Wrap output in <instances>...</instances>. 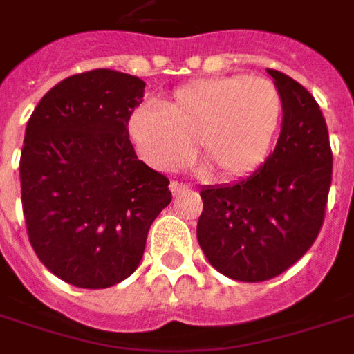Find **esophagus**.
<instances>
[{
    "label": "esophagus",
    "instance_id": "34e87169",
    "mask_svg": "<svg viewBox=\"0 0 354 354\" xmlns=\"http://www.w3.org/2000/svg\"><path fill=\"white\" fill-rule=\"evenodd\" d=\"M169 187H171L172 194H180V193H185V191H189V185H185V183H180V182H174V180H172Z\"/></svg>",
    "mask_w": 354,
    "mask_h": 354
}]
</instances>
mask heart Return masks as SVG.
Instances as JSON below:
<instances>
[{
  "label": "heart",
  "instance_id": "obj_1",
  "mask_svg": "<svg viewBox=\"0 0 354 354\" xmlns=\"http://www.w3.org/2000/svg\"><path fill=\"white\" fill-rule=\"evenodd\" d=\"M279 91L244 75L198 79L180 86L161 108L143 104L128 119L139 156L158 171H174L196 152L222 180L253 172L279 128Z\"/></svg>",
  "mask_w": 354,
  "mask_h": 354
}]
</instances>
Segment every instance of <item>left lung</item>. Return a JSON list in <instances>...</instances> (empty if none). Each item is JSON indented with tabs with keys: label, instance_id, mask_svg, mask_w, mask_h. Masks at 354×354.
Returning <instances> with one entry per match:
<instances>
[{
	"label": "left lung",
	"instance_id": "obj_1",
	"mask_svg": "<svg viewBox=\"0 0 354 354\" xmlns=\"http://www.w3.org/2000/svg\"><path fill=\"white\" fill-rule=\"evenodd\" d=\"M268 73L283 104L274 152L244 180L200 191V248L213 268L244 283L272 279L307 253L324 224L333 180L318 102L288 75Z\"/></svg>",
	"mask_w": 354,
	"mask_h": 354
}]
</instances>
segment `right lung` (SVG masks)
I'll use <instances>...</instances> for the list:
<instances>
[{"label":"right lung","instance_id":"1","mask_svg":"<svg viewBox=\"0 0 354 354\" xmlns=\"http://www.w3.org/2000/svg\"><path fill=\"white\" fill-rule=\"evenodd\" d=\"M145 82L113 69L71 75L41 97L19 158L30 246L79 288L132 275L154 218L171 204L169 180L138 160L128 119Z\"/></svg>","mask_w":354,"mask_h":354}]
</instances>
